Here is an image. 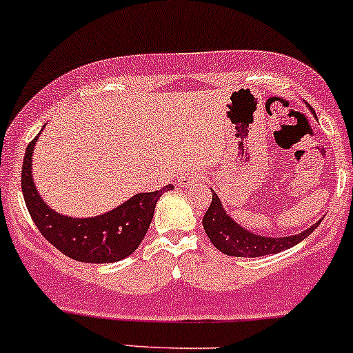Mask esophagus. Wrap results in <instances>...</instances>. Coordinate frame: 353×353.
<instances>
[{
  "label": "esophagus",
  "instance_id": "esophagus-1",
  "mask_svg": "<svg viewBox=\"0 0 353 353\" xmlns=\"http://www.w3.org/2000/svg\"><path fill=\"white\" fill-rule=\"evenodd\" d=\"M196 183H197L196 174H184L183 177L177 179V185H179V188H192Z\"/></svg>",
  "mask_w": 353,
  "mask_h": 353
}]
</instances>
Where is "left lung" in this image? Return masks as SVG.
Wrapping results in <instances>:
<instances>
[{
	"label": "left lung",
	"instance_id": "8db88e82",
	"mask_svg": "<svg viewBox=\"0 0 353 353\" xmlns=\"http://www.w3.org/2000/svg\"><path fill=\"white\" fill-rule=\"evenodd\" d=\"M320 221H316L315 224H312L301 233L292 236H281V238L276 236L274 238V236L256 234L236 223L228 214L226 209L223 208V203H221L218 194L212 191L211 206L204 214L203 226L208 238L211 239L212 245L218 248L221 253L238 258H258L266 256V254H276L280 251L290 250V248L298 245L316 230Z\"/></svg>",
	"mask_w": 353,
	"mask_h": 353
}]
</instances>
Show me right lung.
<instances>
[{"instance_id": "1", "label": "right lung", "mask_w": 353, "mask_h": 353, "mask_svg": "<svg viewBox=\"0 0 353 353\" xmlns=\"http://www.w3.org/2000/svg\"><path fill=\"white\" fill-rule=\"evenodd\" d=\"M38 137L40 134L25 152L21 191L30 216L46 241L65 256L82 263H115L132 254L149 230L159 197L174 185H164V189L154 192H139L120 206L92 218L60 214L41 199L33 183L32 159Z\"/></svg>"}]
</instances>
